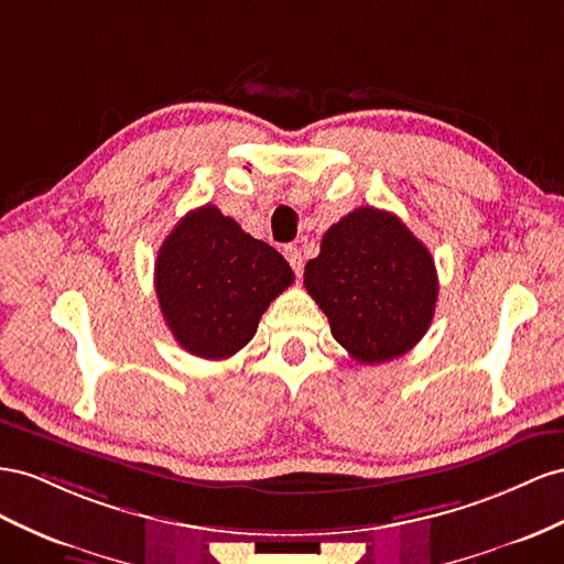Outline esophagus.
I'll use <instances>...</instances> for the list:
<instances>
[{
	"label": "esophagus",
	"mask_w": 564,
	"mask_h": 564,
	"mask_svg": "<svg viewBox=\"0 0 564 564\" xmlns=\"http://www.w3.org/2000/svg\"><path fill=\"white\" fill-rule=\"evenodd\" d=\"M283 254H285V260L291 262L295 276H302V269H304V254H302V250L297 246H288Z\"/></svg>",
	"instance_id": "obj_1"
}]
</instances>
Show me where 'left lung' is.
<instances>
[{"instance_id":"1","label":"left lung","mask_w":564,"mask_h":564,"mask_svg":"<svg viewBox=\"0 0 564 564\" xmlns=\"http://www.w3.org/2000/svg\"><path fill=\"white\" fill-rule=\"evenodd\" d=\"M304 288L351 359L382 364L427 333L440 281L430 250L397 215L364 205L324 234Z\"/></svg>"}]
</instances>
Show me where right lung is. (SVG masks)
Listing matches in <instances>:
<instances>
[{"instance_id": "1", "label": "right lung", "mask_w": 564, "mask_h": 564, "mask_svg": "<svg viewBox=\"0 0 564 564\" xmlns=\"http://www.w3.org/2000/svg\"><path fill=\"white\" fill-rule=\"evenodd\" d=\"M295 273L279 250L224 217L215 205L191 210L155 260V293L174 340L200 359H229L246 347Z\"/></svg>"}]
</instances>
